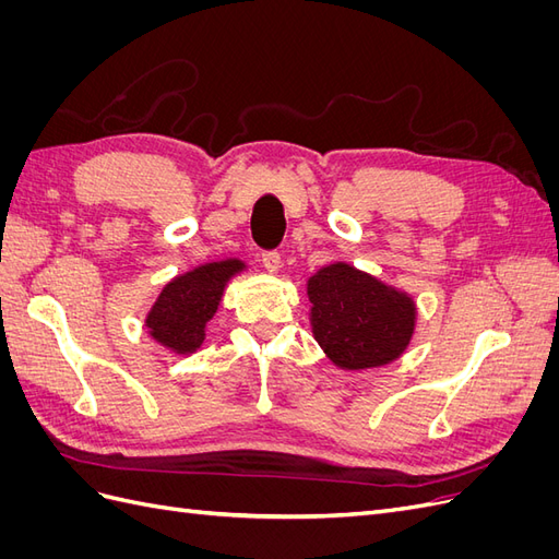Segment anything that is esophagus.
I'll return each mask as SVG.
<instances>
[{"mask_svg":"<svg viewBox=\"0 0 559 559\" xmlns=\"http://www.w3.org/2000/svg\"><path fill=\"white\" fill-rule=\"evenodd\" d=\"M261 261H263V267L267 270L270 275H275L277 270H280V263H282V259H280V253H277V251H265Z\"/></svg>","mask_w":559,"mask_h":559,"instance_id":"obj_1","label":"esophagus"}]
</instances>
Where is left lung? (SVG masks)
Segmentation results:
<instances>
[{
  "instance_id": "1",
  "label": "left lung",
  "mask_w": 559,
  "mask_h": 559,
  "mask_svg": "<svg viewBox=\"0 0 559 559\" xmlns=\"http://www.w3.org/2000/svg\"><path fill=\"white\" fill-rule=\"evenodd\" d=\"M308 298L314 341L343 370L392 364L415 335V298L345 261L319 267Z\"/></svg>"
}]
</instances>
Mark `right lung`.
Segmentation results:
<instances>
[{
    "instance_id": "1",
    "label": "right lung",
    "mask_w": 559,
    "mask_h": 559,
    "mask_svg": "<svg viewBox=\"0 0 559 559\" xmlns=\"http://www.w3.org/2000/svg\"><path fill=\"white\" fill-rule=\"evenodd\" d=\"M245 270V261L224 259L202 263L189 273L173 277L146 312L144 326L148 335L177 357L198 352L205 343L207 321L222 306L228 282Z\"/></svg>"
}]
</instances>
